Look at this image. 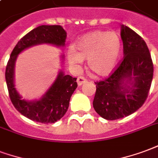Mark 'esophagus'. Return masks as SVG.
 Wrapping results in <instances>:
<instances>
[{
  "mask_svg": "<svg viewBox=\"0 0 158 158\" xmlns=\"http://www.w3.org/2000/svg\"><path fill=\"white\" fill-rule=\"evenodd\" d=\"M85 82H87V79L84 78L83 77H79L77 78L78 86H81V85L85 83Z\"/></svg>",
  "mask_w": 158,
  "mask_h": 158,
  "instance_id": "1",
  "label": "esophagus"
}]
</instances>
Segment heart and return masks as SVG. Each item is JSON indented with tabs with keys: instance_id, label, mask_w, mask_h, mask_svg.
Wrapping results in <instances>:
<instances>
[{
	"instance_id": "obj_1",
	"label": "heart",
	"mask_w": 158,
	"mask_h": 158,
	"mask_svg": "<svg viewBox=\"0 0 158 158\" xmlns=\"http://www.w3.org/2000/svg\"><path fill=\"white\" fill-rule=\"evenodd\" d=\"M121 52V40L114 32L94 31L75 43V49L67 52L70 64L78 65L87 59L88 69L100 77L112 73L118 64Z\"/></svg>"
}]
</instances>
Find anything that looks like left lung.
<instances>
[{"mask_svg":"<svg viewBox=\"0 0 158 158\" xmlns=\"http://www.w3.org/2000/svg\"><path fill=\"white\" fill-rule=\"evenodd\" d=\"M124 59L108 79L97 82L93 108L102 118L129 116L143 105L153 77V64L143 39L121 25Z\"/></svg>","mask_w":158,"mask_h":158,"instance_id":"left-lung-1","label":"left lung"}]
</instances>
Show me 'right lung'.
<instances>
[{
  "mask_svg": "<svg viewBox=\"0 0 158 158\" xmlns=\"http://www.w3.org/2000/svg\"><path fill=\"white\" fill-rule=\"evenodd\" d=\"M66 32L60 25H41L21 39L12 50L6 68V81L12 104L23 115L31 120L44 124L55 123L65 115L71 95L77 87V78L59 71L48 90L39 99H23L15 87V63L18 55L25 49L40 44H52L61 48L65 46ZM61 63L65 56L62 55Z\"/></svg>",
  "mask_w": 158,
  "mask_h": 158,
  "instance_id": "1",
  "label": "right lung"
}]
</instances>
